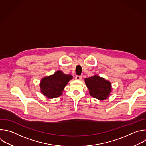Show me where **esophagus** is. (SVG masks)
<instances>
[{
	"mask_svg": "<svg viewBox=\"0 0 146 146\" xmlns=\"http://www.w3.org/2000/svg\"><path fill=\"white\" fill-rule=\"evenodd\" d=\"M75 79L77 80H81L82 79V76H76L75 77Z\"/></svg>",
	"mask_w": 146,
	"mask_h": 146,
	"instance_id": "34e87169",
	"label": "esophagus"
}]
</instances>
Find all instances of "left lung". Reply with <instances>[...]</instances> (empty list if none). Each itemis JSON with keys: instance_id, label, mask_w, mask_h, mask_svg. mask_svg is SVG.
Returning <instances> with one entry per match:
<instances>
[{"instance_id": "1", "label": "left lung", "mask_w": 146, "mask_h": 146, "mask_svg": "<svg viewBox=\"0 0 146 146\" xmlns=\"http://www.w3.org/2000/svg\"><path fill=\"white\" fill-rule=\"evenodd\" d=\"M85 82L90 95L100 100L107 99L112 89L110 81L98 75L85 78Z\"/></svg>"}]
</instances>
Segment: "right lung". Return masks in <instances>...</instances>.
<instances>
[{
    "instance_id": "1",
    "label": "right lung",
    "mask_w": 146,
    "mask_h": 146,
    "mask_svg": "<svg viewBox=\"0 0 146 146\" xmlns=\"http://www.w3.org/2000/svg\"><path fill=\"white\" fill-rule=\"evenodd\" d=\"M73 78L70 74H65L58 70L54 74L43 78L40 82L41 93L48 99H53L62 94L64 88Z\"/></svg>"
}]
</instances>
